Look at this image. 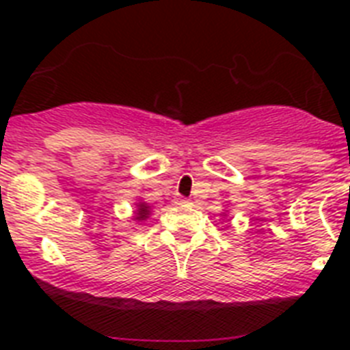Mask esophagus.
Here are the masks:
<instances>
[{
  "instance_id": "esophagus-1",
  "label": "esophagus",
  "mask_w": 350,
  "mask_h": 350,
  "mask_svg": "<svg viewBox=\"0 0 350 350\" xmlns=\"http://www.w3.org/2000/svg\"><path fill=\"white\" fill-rule=\"evenodd\" d=\"M191 203V200H185V198H178L176 200V205H189Z\"/></svg>"
}]
</instances>
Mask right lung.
<instances>
[{
	"label": "right lung",
	"instance_id": "obj_1",
	"mask_svg": "<svg viewBox=\"0 0 350 350\" xmlns=\"http://www.w3.org/2000/svg\"><path fill=\"white\" fill-rule=\"evenodd\" d=\"M148 216H150V207H148V203L137 202L136 211H134V216H132V218L136 219V221H145Z\"/></svg>",
	"mask_w": 350,
	"mask_h": 350
}]
</instances>
